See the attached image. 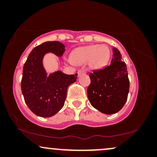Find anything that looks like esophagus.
Instances as JSON below:
<instances>
[{
	"mask_svg": "<svg viewBox=\"0 0 157 157\" xmlns=\"http://www.w3.org/2000/svg\"><path fill=\"white\" fill-rule=\"evenodd\" d=\"M77 73H78V75H82V74H86V70H85V69H80Z\"/></svg>",
	"mask_w": 157,
	"mask_h": 157,
	"instance_id": "1",
	"label": "esophagus"
}]
</instances>
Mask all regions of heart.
<instances>
[{
  "instance_id": "heart-1",
  "label": "heart",
  "mask_w": 157,
  "mask_h": 157,
  "mask_svg": "<svg viewBox=\"0 0 157 157\" xmlns=\"http://www.w3.org/2000/svg\"><path fill=\"white\" fill-rule=\"evenodd\" d=\"M110 57L109 48L105 46L91 45L77 48L71 55V60L75 64H83L89 62L93 68L103 67Z\"/></svg>"
}]
</instances>
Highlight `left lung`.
<instances>
[{"label":"left lung","instance_id":"obj_1","mask_svg":"<svg viewBox=\"0 0 157 157\" xmlns=\"http://www.w3.org/2000/svg\"><path fill=\"white\" fill-rule=\"evenodd\" d=\"M111 64L89 73L91 83L88 98L94 108L106 114L118 112L123 107L129 92L127 66L117 48H113Z\"/></svg>","mask_w":157,"mask_h":157}]
</instances>
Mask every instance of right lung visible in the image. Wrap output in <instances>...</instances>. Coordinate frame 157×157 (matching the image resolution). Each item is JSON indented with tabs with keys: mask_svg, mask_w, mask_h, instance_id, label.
<instances>
[{
	"mask_svg": "<svg viewBox=\"0 0 157 157\" xmlns=\"http://www.w3.org/2000/svg\"><path fill=\"white\" fill-rule=\"evenodd\" d=\"M65 46L58 41H48L36 46L24 63L21 90L27 106L35 114L49 117L63 107L69 85L77 80V74L66 75L58 71L47 76L43 57L47 52L61 57Z\"/></svg>",
	"mask_w": 157,
	"mask_h": 157,
	"instance_id": "right-lung-1",
	"label": "right lung"
}]
</instances>
